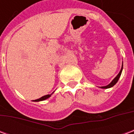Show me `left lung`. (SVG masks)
I'll list each match as a JSON object with an SVG mask.
<instances>
[{
	"label": "left lung",
	"mask_w": 134,
	"mask_h": 134,
	"mask_svg": "<svg viewBox=\"0 0 134 134\" xmlns=\"http://www.w3.org/2000/svg\"><path fill=\"white\" fill-rule=\"evenodd\" d=\"M122 70H123V65H122V67H121V71H120V72L118 73V75L116 77H115V78L113 80V81L110 83L109 85H108L107 86H103V87H100L101 88H103V89H107V88H110V87H113V85H115V84H116V82H118V79H119V77H120V76H121V72H122Z\"/></svg>",
	"instance_id": "obj_1"
}]
</instances>
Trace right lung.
Wrapping results in <instances>:
<instances>
[{"label":"right lung","mask_w":134,"mask_h":134,"mask_svg":"<svg viewBox=\"0 0 134 134\" xmlns=\"http://www.w3.org/2000/svg\"><path fill=\"white\" fill-rule=\"evenodd\" d=\"M52 94H50V95H47V96H42L41 98H38V99H36V100H34V101H41V100H46V99L47 98H49L50 96H51V95Z\"/></svg>","instance_id":"right-lung-1"}]
</instances>
